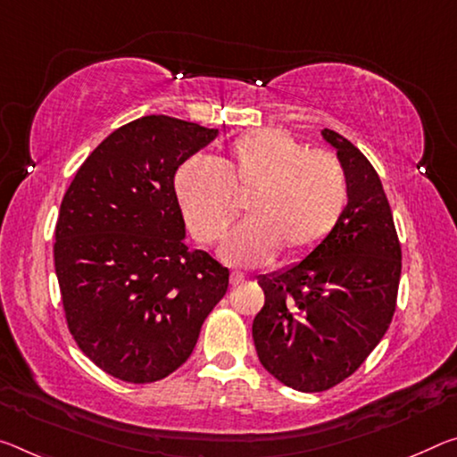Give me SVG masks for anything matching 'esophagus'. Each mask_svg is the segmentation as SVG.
<instances>
[{"label":"esophagus","mask_w":457,"mask_h":457,"mask_svg":"<svg viewBox=\"0 0 457 457\" xmlns=\"http://www.w3.org/2000/svg\"><path fill=\"white\" fill-rule=\"evenodd\" d=\"M244 282H245L244 274H240V272H231L229 274V285L231 287H240V285H244Z\"/></svg>","instance_id":"obj_1"}]
</instances>
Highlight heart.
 I'll return each instance as SVG.
<instances>
[{
  "label": "heart",
  "instance_id": "heart-1",
  "mask_svg": "<svg viewBox=\"0 0 457 457\" xmlns=\"http://www.w3.org/2000/svg\"><path fill=\"white\" fill-rule=\"evenodd\" d=\"M175 193L191 234L215 244L237 215V195H248V220L229 231L221 258L234 266H260L278 254L301 258L337 228L350 201L342 162L309 150L287 134L237 137L223 164L191 158L179 166Z\"/></svg>",
  "mask_w": 457,
  "mask_h": 457
}]
</instances>
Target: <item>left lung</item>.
<instances>
[{"label":"left lung","mask_w":457,"mask_h":457,"mask_svg":"<svg viewBox=\"0 0 457 457\" xmlns=\"http://www.w3.org/2000/svg\"><path fill=\"white\" fill-rule=\"evenodd\" d=\"M321 134L347 175L345 213L301 262L258 278L264 307L252 323L260 364L301 393H321L358 370L393 321L401 280V244L378 172L344 136Z\"/></svg>","instance_id":"obj_1"}]
</instances>
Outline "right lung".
Returning a JSON list of instances; mask_svg holds the SVG:
<instances>
[{
	"instance_id": "add662e5",
	"label": "right lung",
	"mask_w": 457,
	"mask_h": 457,
	"mask_svg": "<svg viewBox=\"0 0 457 457\" xmlns=\"http://www.w3.org/2000/svg\"><path fill=\"white\" fill-rule=\"evenodd\" d=\"M217 129L144 115L105 137L64 193L54 270L71 336L93 364L134 385L191 356L229 270L185 244L175 172Z\"/></svg>"
}]
</instances>
